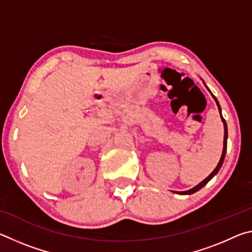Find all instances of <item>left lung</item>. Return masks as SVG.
<instances>
[{"label":"left lung","instance_id":"obj_1","mask_svg":"<svg viewBox=\"0 0 252 252\" xmlns=\"http://www.w3.org/2000/svg\"><path fill=\"white\" fill-rule=\"evenodd\" d=\"M212 94V93H211ZM212 96H213V99H215V101H216V103H217V105H218V109H219V112H220V114H221V108H220V104H219V102H218V100L216 99V96L212 94ZM221 120H222V122H223V126H224V138H223V151H222V156H221V158H220V161H219V163H218V165H217L216 167V169L213 170V171L211 172V174L210 176H209L208 178H206L204 179V180L202 181V182H200L198 186H195L194 188H192V189H190V190H188V191H182V192H177V193H179V194H192V193H194V192H197L198 190H200L201 189L202 187H204L207 185V183L211 180V179L216 176L217 173H218V171L220 170V168H221V165H222V163H223V160H224V157H225V151H227V139H228V129H227V123H225V121H224V119L222 118V116H221Z\"/></svg>","mask_w":252,"mask_h":252}]
</instances>
